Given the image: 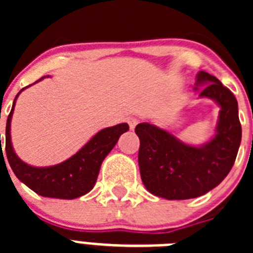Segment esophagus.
Listing matches in <instances>:
<instances>
[{
  "label": "esophagus",
  "mask_w": 253,
  "mask_h": 253,
  "mask_svg": "<svg viewBox=\"0 0 253 253\" xmlns=\"http://www.w3.org/2000/svg\"><path fill=\"white\" fill-rule=\"evenodd\" d=\"M126 122H128L129 126H130V129L133 130L134 128H135V125L138 124V118H135V116H128V119H126Z\"/></svg>",
  "instance_id": "1"
}]
</instances>
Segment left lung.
Returning a JSON list of instances; mask_svg holds the SVG:
<instances>
[{
    "mask_svg": "<svg viewBox=\"0 0 253 253\" xmlns=\"http://www.w3.org/2000/svg\"><path fill=\"white\" fill-rule=\"evenodd\" d=\"M196 87L200 97L216 102L219 110L214 137L202 146H190L151 123L135 126L140 146V177L149 193L167 200L202 196L218 186L236 161L242 138L238 102L218 78L200 71Z\"/></svg>",
    "mask_w": 253,
    "mask_h": 253,
    "instance_id": "obj_1",
    "label": "left lung"
}]
</instances>
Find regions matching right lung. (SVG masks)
Listing matches in <instances>:
<instances>
[{"mask_svg": "<svg viewBox=\"0 0 253 253\" xmlns=\"http://www.w3.org/2000/svg\"><path fill=\"white\" fill-rule=\"evenodd\" d=\"M45 77H49V76H44L37 82L42 81ZM26 87H24L13 100L12 109L6 123V156H7L8 163L13 173L29 189L45 198L71 200V199L84 195L95 186L102 161L115 147L120 135L129 130V125L126 123H122L115 126L102 129L99 133H96L77 153L62 163L48 167L30 166L20 160L15 153L10 133L11 119H12L16 99ZM0 156H3L2 146Z\"/></svg>", "mask_w": 253, "mask_h": 253, "instance_id": "right-lung-1", "label": "right lung"}]
</instances>
